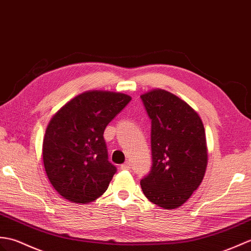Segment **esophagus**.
Masks as SVG:
<instances>
[{
	"instance_id": "34e87169",
	"label": "esophagus",
	"mask_w": 251,
	"mask_h": 251,
	"mask_svg": "<svg viewBox=\"0 0 251 251\" xmlns=\"http://www.w3.org/2000/svg\"><path fill=\"white\" fill-rule=\"evenodd\" d=\"M121 169H122V170H129V169H130V164L128 161H126L125 164L121 165Z\"/></svg>"
}]
</instances>
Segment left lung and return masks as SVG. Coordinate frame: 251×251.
I'll list each match as a JSON object with an SVG mask.
<instances>
[{
	"label": "left lung",
	"mask_w": 251,
	"mask_h": 251,
	"mask_svg": "<svg viewBox=\"0 0 251 251\" xmlns=\"http://www.w3.org/2000/svg\"><path fill=\"white\" fill-rule=\"evenodd\" d=\"M152 120V170L140 185L148 199L165 209L182 206L199 187L207 167L202 120L172 93L154 89L141 95Z\"/></svg>",
	"instance_id": "8db88e82"
}]
</instances>
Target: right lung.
Instances as JSON below:
<instances>
[{"instance_id":"right-lung-1","label":"right lung","mask_w":251,"mask_h":251,"mask_svg":"<svg viewBox=\"0 0 251 251\" xmlns=\"http://www.w3.org/2000/svg\"><path fill=\"white\" fill-rule=\"evenodd\" d=\"M130 100L123 93L86 91L52 116L43 160L51 185L64 199L87 204L108 189L116 168L108 160L103 131Z\"/></svg>"}]
</instances>
